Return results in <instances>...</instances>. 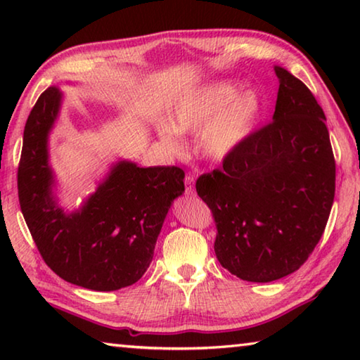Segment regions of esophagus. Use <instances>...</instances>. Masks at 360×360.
<instances>
[{
	"label": "esophagus",
	"mask_w": 360,
	"mask_h": 360,
	"mask_svg": "<svg viewBox=\"0 0 360 360\" xmlns=\"http://www.w3.org/2000/svg\"><path fill=\"white\" fill-rule=\"evenodd\" d=\"M184 184H186V193L191 195V197H192L193 188H195V178H193V176L187 174L186 179H184Z\"/></svg>",
	"instance_id": "1"
}]
</instances>
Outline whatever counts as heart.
<instances>
[{"instance_id":"heart-1","label":"heart","mask_w":360,"mask_h":360,"mask_svg":"<svg viewBox=\"0 0 360 360\" xmlns=\"http://www.w3.org/2000/svg\"><path fill=\"white\" fill-rule=\"evenodd\" d=\"M238 81L219 79L187 90L176 98L169 124L158 125L163 143L176 149L179 131H198V154L221 163L235 155L257 129L265 103L255 90H243Z\"/></svg>"}]
</instances>
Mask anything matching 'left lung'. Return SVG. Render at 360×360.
I'll use <instances>...</instances> for the list:
<instances>
[{
  "label": "left lung",
  "mask_w": 360,
  "mask_h": 360,
  "mask_svg": "<svg viewBox=\"0 0 360 360\" xmlns=\"http://www.w3.org/2000/svg\"><path fill=\"white\" fill-rule=\"evenodd\" d=\"M275 72L271 124L195 186L214 216L217 260L251 283L276 281L307 262L335 197L326 114L300 79L281 66Z\"/></svg>",
  "instance_id": "obj_1"
}]
</instances>
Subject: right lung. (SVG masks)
I'll use <instances>...</instances> for the list:
<instances>
[{
	"label": "right lung",
	"mask_w": 360,
	"mask_h": 360,
	"mask_svg": "<svg viewBox=\"0 0 360 360\" xmlns=\"http://www.w3.org/2000/svg\"><path fill=\"white\" fill-rule=\"evenodd\" d=\"M62 100L58 87H49L28 115L17 173L22 214L42 259L65 281L101 292L127 288L150 265L163 221L184 192V172L119 160L79 210L65 211L49 163Z\"/></svg>",
	"instance_id": "1"
}]
</instances>
